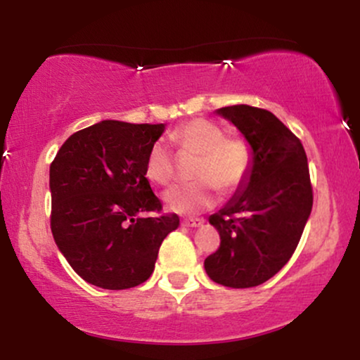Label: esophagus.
Here are the masks:
<instances>
[{
  "label": "esophagus",
  "instance_id": "34e87169",
  "mask_svg": "<svg viewBox=\"0 0 360 360\" xmlns=\"http://www.w3.org/2000/svg\"><path fill=\"white\" fill-rule=\"evenodd\" d=\"M205 223L203 218H186L183 221V225L186 226H201Z\"/></svg>",
  "mask_w": 360,
  "mask_h": 360
}]
</instances>
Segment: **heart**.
Wrapping results in <instances>:
<instances>
[{
	"instance_id": "b5f03b06",
	"label": "heart",
	"mask_w": 360,
	"mask_h": 360,
	"mask_svg": "<svg viewBox=\"0 0 360 360\" xmlns=\"http://www.w3.org/2000/svg\"><path fill=\"white\" fill-rule=\"evenodd\" d=\"M172 142L184 154L196 155L191 184L176 186L164 194L169 210L193 214L217 203L218 188L232 193L245 183L252 167L249 142L238 135H225L221 127L203 118H194L176 128ZM146 176L150 183L167 186L176 177V160L162 140L150 146L146 159Z\"/></svg>"
}]
</instances>
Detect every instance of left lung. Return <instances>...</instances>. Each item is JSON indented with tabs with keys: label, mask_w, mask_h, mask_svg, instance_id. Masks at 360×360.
I'll return each instance as SVG.
<instances>
[{
	"label": "left lung",
	"mask_w": 360,
	"mask_h": 360,
	"mask_svg": "<svg viewBox=\"0 0 360 360\" xmlns=\"http://www.w3.org/2000/svg\"><path fill=\"white\" fill-rule=\"evenodd\" d=\"M218 113L245 135L254 160L242 191L210 217L220 247L205 271L221 286L254 288L286 266L303 235L313 206L307 152L271 111L235 105Z\"/></svg>",
	"instance_id": "left-lung-1"
}]
</instances>
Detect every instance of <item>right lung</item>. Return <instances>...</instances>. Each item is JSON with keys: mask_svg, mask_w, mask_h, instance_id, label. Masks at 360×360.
<instances>
[{"mask_svg": "<svg viewBox=\"0 0 360 360\" xmlns=\"http://www.w3.org/2000/svg\"><path fill=\"white\" fill-rule=\"evenodd\" d=\"M164 123L105 120L62 143L51 164V230L86 283L128 289L146 283L159 247L179 225L146 177V159ZM142 212H155L143 219Z\"/></svg>", "mask_w": 360, "mask_h": 360, "instance_id": "add662e5", "label": "right lung"}]
</instances>
